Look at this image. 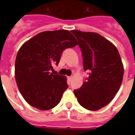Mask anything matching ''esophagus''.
Segmentation results:
<instances>
[{
    "mask_svg": "<svg viewBox=\"0 0 135 135\" xmlns=\"http://www.w3.org/2000/svg\"><path fill=\"white\" fill-rule=\"evenodd\" d=\"M68 80H69V81H71L72 80V77L71 76H69V77H67Z\"/></svg>",
    "mask_w": 135,
    "mask_h": 135,
    "instance_id": "obj_1",
    "label": "esophagus"
}]
</instances>
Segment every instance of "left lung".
I'll return each instance as SVG.
<instances>
[{
  "label": "left lung",
  "instance_id": "8db88e82",
  "mask_svg": "<svg viewBox=\"0 0 135 135\" xmlns=\"http://www.w3.org/2000/svg\"><path fill=\"white\" fill-rule=\"evenodd\" d=\"M82 52L83 69L89 77L74 90L78 103L90 111H97L111 102L121 85L123 65L117 48L97 33L72 30Z\"/></svg>",
  "mask_w": 135,
  "mask_h": 135
}]
</instances>
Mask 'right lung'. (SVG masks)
Instances as JSON below:
<instances>
[{"label": "right lung", "instance_id": "obj_1", "mask_svg": "<svg viewBox=\"0 0 135 135\" xmlns=\"http://www.w3.org/2000/svg\"><path fill=\"white\" fill-rule=\"evenodd\" d=\"M77 45L67 30L41 32L20 47L15 60V80L24 99L42 111L56 107L68 85L65 76L52 74L63 51Z\"/></svg>", "mask_w": 135, "mask_h": 135}]
</instances>
